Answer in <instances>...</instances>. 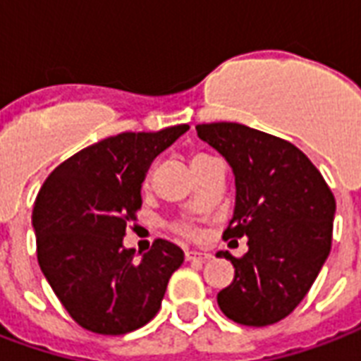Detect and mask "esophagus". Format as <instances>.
I'll return each instance as SVG.
<instances>
[{
	"label": "esophagus",
	"mask_w": 361,
	"mask_h": 361,
	"mask_svg": "<svg viewBox=\"0 0 361 361\" xmlns=\"http://www.w3.org/2000/svg\"><path fill=\"white\" fill-rule=\"evenodd\" d=\"M212 258V255H208V252H201V250H195V248H188L185 250V260H189V262H207V260H210Z\"/></svg>",
	"instance_id": "1"
}]
</instances>
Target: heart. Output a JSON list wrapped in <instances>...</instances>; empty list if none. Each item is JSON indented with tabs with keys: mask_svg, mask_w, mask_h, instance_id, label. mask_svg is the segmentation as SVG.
Listing matches in <instances>:
<instances>
[{
	"mask_svg": "<svg viewBox=\"0 0 361 361\" xmlns=\"http://www.w3.org/2000/svg\"><path fill=\"white\" fill-rule=\"evenodd\" d=\"M199 157H201V154H199ZM199 157H195V159H199ZM180 233H181V235H188V237H191V235H193V229L189 228V226H181V228H180Z\"/></svg>",
	"mask_w": 361,
	"mask_h": 361,
	"instance_id": "obj_1",
	"label": "heart"
}]
</instances>
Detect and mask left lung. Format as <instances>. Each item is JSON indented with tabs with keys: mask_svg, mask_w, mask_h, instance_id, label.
<instances>
[{
	"mask_svg": "<svg viewBox=\"0 0 361 361\" xmlns=\"http://www.w3.org/2000/svg\"><path fill=\"white\" fill-rule=\"evenodd\" d=\"M197 135L228 160L235 176V210L226 239H248L235 258L231 285L218 306L233 322L264 327L300 304L327 260L335 197L293 143L237 122L199 124Z\"/></svg>",
	"mask_w": 361,
	"mask_h": 361,
	"instance_id": "left-lung-1",
	"label": "left lung"
}]
</instances>
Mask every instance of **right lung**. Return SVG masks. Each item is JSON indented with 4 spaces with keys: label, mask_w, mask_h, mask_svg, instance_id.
<instances>
[{
    "label": "right lung",
    "mask_w": 361,
    "mask_h": 361,
    "mask_svg": "<svg viewBox=\"0 0 361 361\" xmlns=\"http://www.w3.org/2000/svg\"><path fill=\"white\" fill-rule=\"evenodd\" d=\"M188 130L180 124L101 140L59 164L39 189L32 212L39 268L84 329L124 335L157 316L183 252L157 239L135 260L124 235L141 208L151 162Z\"/></svg>",
    "instance_id": "right-lung-1"
}]
</instances>
